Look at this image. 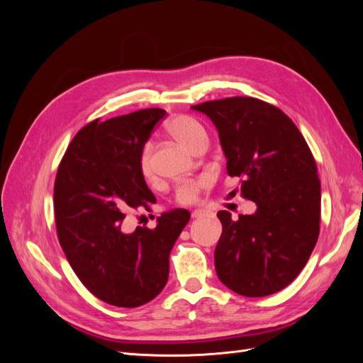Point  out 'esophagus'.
Listing matches in <instances>:
<instances>
[{"instance_id": "1", "label": "esophagus", "mask_w": 363, "mask_h": 363, "mask_svg": "<svg viewBox=\"0 0 363 363\" xmlns=\"http://www.w3.org/2000/svg\"><path fill=\"white\" fill-rule=\"evenodd\" d=\"M207 213L204 212V211H201V208H196V211H192V213H191V216L194 218V219H199V218H203V216H206Z\"/></svg>"}]
</instances>
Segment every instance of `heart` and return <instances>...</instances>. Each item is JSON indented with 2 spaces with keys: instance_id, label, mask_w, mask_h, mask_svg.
I'll return each mask as SVG.
<instances>
[{
  "instance_id": "b5f03b06",
  "label": "heart",
  "mask_w": 363,
  "mask_h": 363,
  "mask_svg": "<svg viewBox=\"0 0 363 363\" xmlns=\"http://www.w3.org/2000/svg\"><path fill=\"white\" fill-rule=\"evenodd\" d=\"M168 135L182 144L183 147L196 151L200 147L207 144V133L203 124L199 119H195L188 115H179L172 118L167 124ZM139 168L142 175L147 180H152L155 177V164H152V145L145 144L140 151L139 157ZM207 183L206 179H195L184 182L175 191V201L180 204H191L196 201L200 195V191Z\"/></svg>"
}]
</instances>
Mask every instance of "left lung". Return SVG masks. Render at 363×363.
<instances>
[{
	"label": "left lung",
	"mask_w": 363,
	"mask_h": 363,
	"mask_svg": "<svg viewBox=\"0 0 363 363\" xmlns=\"http://www.w3.org/2000/svg\"><path fill=\"white\" fill-rule=\"evenodd\" d=\"M192 108L212 119L227 174L240 179V194L257 206L238 221L218 212V277L244 296L276 294L306 267L320 235L321 183L312 151L288 115L257 98H223Z\"/></svg>",
	"instance_id": "8db88e82"
}]
</instances>
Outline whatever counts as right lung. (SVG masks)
<instances>
[{"mask_svg": "<svg viewBox=\"0 0 363 363\" xmlns=\"http://www.w3.org/2000/svg\"><path fill=\"white\" fill-rule=\"evenodd\" d=\"M164 115L163 108H144L86 124L71 140L54 182L65 256L87 291L116 307H138L160 294L169 252L191 218L186 208H174L157 218L156 228L123 230L130 211H150L156 203L139 157Z\"/></svg>", "mask_w": 363, "mask_h": 363, "instance_id": "add662e5", "label": "right lung"}]
</instances>
